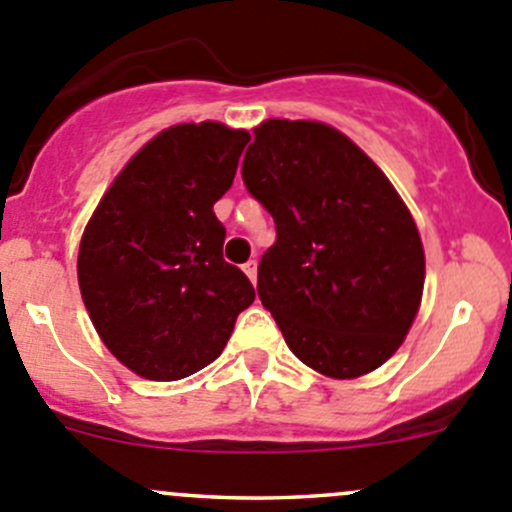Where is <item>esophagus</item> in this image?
I'll return each mask as SVG.
<instances>
[{
    "mask_svg": "<svg viewBox=\"0 0 512 512\" xmlns=\"http://www.w3.org/2000/svg\"><path fill=\"white\" fill-rule=\"evenodd\" d=\"M242 270H245V275L250 277L252 282L257 280V260H250V262H245V265H242Z\"/></svg>",
    "mask_w": 512,
    "mask_h": 512,
    "instance_id": "34e87169",
    "label": "esophagus"
}]
</instances>
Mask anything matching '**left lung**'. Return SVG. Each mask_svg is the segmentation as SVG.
<instances>
[{
	"label": "left lung",
	"mask_w": 512,
	"mask_h": 512,
	"mask_svg": "<svg viewBox=\"0 0 512 512\" xmlns=\"http://www.w3.org/2000/svg\"><path fill=\"white\" fill-rule=\"evenodd\" d=\"M277 240L257 294L299 361L332 379L379 369L404 344L426 277L409 208L379 165L327 123L270 118L242 160Z\"/></svg>",
	"instance_id": "8db88e82"
}]
</instances>
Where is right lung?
<instances>
[{
	"instance_id": "1",
	"label": "right lung",
	"mask_w": 512,
	"mask_h": 512,
	"mask_svg": "<svg viewBox=\"0 0 512 512\" xmlns=\"http://www.w3.org/2000/svg\"><path fill=\"white\" fill-rule=\"evenodd\" d=\"M250 133L223 123L165 128L126 163L79 247V287L98 337L123 366L178 381L223 354L255 299L223 260L213 205L230 190Z\"/></svg>"
}]
</instances>
